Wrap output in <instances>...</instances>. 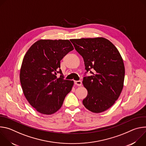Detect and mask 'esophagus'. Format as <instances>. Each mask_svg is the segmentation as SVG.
<instances>
[{
    "instance_id": "esophagus-1",
    "label": "esophagus",
    "mask_w": 146,
    "mask_h": 146,
    "mask_svg": "<svg viewBox=\"0 0 146 146\" xmlns=\"http://www.w3.org/2000/svg\"><path fill=\"white\" fill-rule=\"evenodd\" d=\"M74 84L77 86H82V81H74Z\"/></svg>"
}]
</instances>
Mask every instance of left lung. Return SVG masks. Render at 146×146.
<instances>
[{"instance_id":"left-lung-1","label":"left lung","mask_w":146,"mask_h":146,"mask_svg":"<svg viewBox=\"0 0 146 146\" xmlns=\"http://www.w3.org/2000/svg\"><path fill=\"white\" fill-rule=\"evenodd\" d=\"M76 50L84 59L86 69L95 70L84 77L87 90L84 106L92 113H99L111 108L119 98L123 87L125 66L122 58L110 41L104 37L72 39Z\"/></svg>"}]
</instances>
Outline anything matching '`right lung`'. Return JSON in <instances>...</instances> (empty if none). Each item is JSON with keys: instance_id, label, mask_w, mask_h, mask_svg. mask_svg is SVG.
Returning <instances> with one entry per match:
<instances>
[{"instance_id": "right-lung-1", "label": "right lung", "mask_w": 146, "mask_h": 146, "mask_svg": "<svg viewBox=\"0 0 146 146\" xmlns=\"http://www.w3.org/2000/svg\"><path fill=\"white\" fill-rule=\"evenodd\" d=\"M74 49L69 40L40 39L26 52L19 79L25 97L41 114L51 115L62 107L74 81L64 79L60 61Z\"/></svg>"}]
</instances>
